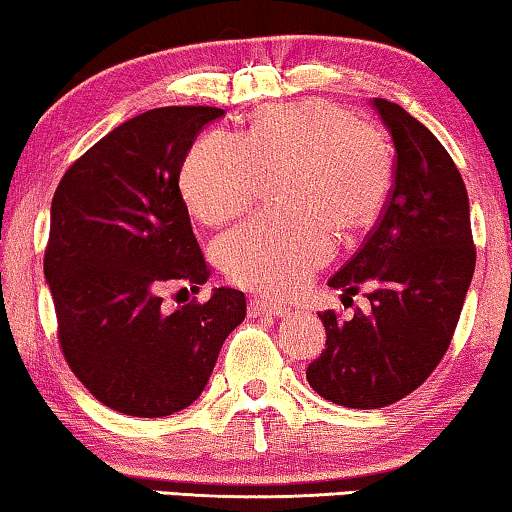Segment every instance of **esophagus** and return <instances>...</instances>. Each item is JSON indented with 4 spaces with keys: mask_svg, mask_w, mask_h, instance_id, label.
Wrapping results in <instances>:
<instances>
[{
    "mask_svg": "<svg viewBox=\"0 0 512 512\" xmlns=\"http://www.w3.org/2000/svg\"><path fill=\"white\" fill-rule=\"evenodd\" d=\"M249 313L251 316H263V313H270V316H286V313H290V309H286V306L281 304L258 300V297H254V300L249 302Z\"/></svg>",
    "mask_w": 512,
    "mask_h": 512,
    "instance_id": "34e87169",
    "label": "esophagus"
}]
</instances>
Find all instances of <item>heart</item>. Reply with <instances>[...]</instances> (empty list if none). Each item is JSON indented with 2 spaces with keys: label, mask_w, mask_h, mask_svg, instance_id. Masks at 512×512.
I'll list each match as a JSON object with an SVG mask.
<instances>
[{
  "label": "heart",
  "mask_w": 512,
  "mask_h": 512,
  "mask_svg": "<svg viewBox=\"0 0 512 512\" xmlns=\"http://www.w3.org/2000/svg\"><path fill=\"white\" fill-rule=\"evenodd\" d=\"M283 169L290 210L265 212L224 235L219 263L263 295L297 293L334 254V229L375 222L391 185V155L373 128L327 100L263 107L245 141L212 132L183 164L180 187L194 215L224 224L254 203L263 174Z\"/></svg>",
  "instance_id": "obj_1"
}]
</instances>
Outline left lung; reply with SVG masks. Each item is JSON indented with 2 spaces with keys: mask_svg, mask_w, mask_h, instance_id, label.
Masks as SVG:
<instances>
[{
  "mask_svg": "<svg viewBox=\"0 0 512 512\" xmlns=\"http://www.w3.org/2000/svg\"><path fill=\"white\" fill-rule=\"evenodd\" d=\"M373 107L396 148L393 187L364 245L329 279L343 297L373 283L371 309L350 320L318 313L327 341L306 368L313 391L355 410L387 407L428 380L476 267L467 187L451 155L396 102L375 98Z\"/></svg>",
  "mask_w": 512,
  "mask_h": 512,
  "instance_id": "left-lung-1",
  "label": "left lung"
}]
</instances>
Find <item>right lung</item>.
Listing matches in <instances>:
<instances>
[{
  "label": "right lung",
  "instance_id": "1",
  "mask_svg": "<svg viewBox=\"0 0 512 512\" xmlns=\"http://www.w3.org/2000/svg\"><path fill=\"white\" fill-rule=\"evenodd\" d=\"M222 116L139 114L70 164L54 192L43 267L61 352L91 396L121 414L155 419L192 405L247 316L235 288L162 306V290H199L210 277L178 180L196 135Z\"/></svg>",
  "mask_w": 512,
  "mask_h": 512
}]
</instances>
